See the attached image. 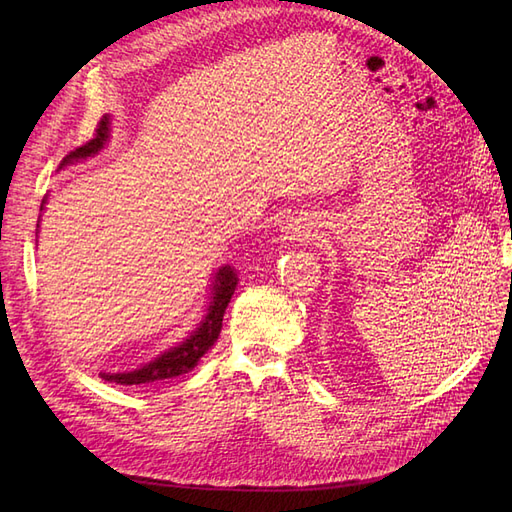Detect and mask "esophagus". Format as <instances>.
<instances>
[{
    "mask_svg": "<svg viewBox=\"0 0 512 512\" xmlns=\"http://www.w3.org/2000/svg\"><path fill=\"white\" fill-rule=\"evenodd\" d=\"M284 241H301L305 235H303V226L297 222V220H290V224L284 226Z\"/></svg>",
    "mask_w": 512,
    "mask_h": 512,
    "instance_id": "esophagus-1",
    "label": "esophagus"
}]
</instances>
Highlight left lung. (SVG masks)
<instances>
[{"label": "left lung", "instance_id": "1", "mask_svg": "<svg viewBox=\"0 0 512 512\" xmlns=\"http://www.w3.org/2000/svg\"><path fill=\"white\" fill-rule=\"evenodd\" d=\"M510 232H512V230H510ZM510 239H512V237H510Z\"/></svg>", "mask_w": 512, "mask_h": 512}]
</instances>
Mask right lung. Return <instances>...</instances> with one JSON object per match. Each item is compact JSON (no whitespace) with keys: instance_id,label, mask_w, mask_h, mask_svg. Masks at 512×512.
Returning <instances> with one entry per match:
<instances>
[{"instance_id":"obj_1","label":"right lung","mask_w":512,"mask_h":512,"mask_svg":"<svg viewBox=\"0 0 512 512\" xmlns=\"http://www.w3.org/2000/svg\"><path fill=\"white\" fill-rule=\"evenodd\" d=\"M108 138V117H102L98 128H96V136L87 141L85 145L72 149L68 156L61 160V166L70 164L74 160H81L96 153L98 149H102L104 141ZM237 288V273L232 271L230 267H222L215 275L213 282V301L209 305V312L200 324L198 331H194L183 344L170 348L168 352L160 354L156 361L147 363L141 369L128 371V374H102L104 380L115 382V384H145V382H153V380H164V378H175L181 374H188L190 369L196 367V363L215 342H218L220 331H222V320H224V312L230 303L232 292Z\"/></svg>"}]
</instances>
